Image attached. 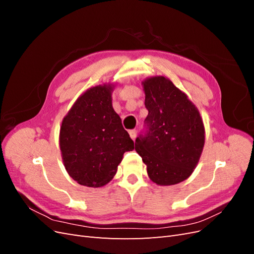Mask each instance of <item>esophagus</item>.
Masks as SVG:
<instances>
[{
    "instance_id": "34e87169",
    "label": "esophagus",
    "mask_w": 254,
    "mask_h": 254,
    "mask_svg": "<svg viewBox=\"0 0 254 254\" xmlns=\"http://www.w3.org/2000/svg\"><path fill=\"white\" fill-rule=\"evenodd\" d=\"M129 135H130V137H131V139L134 141L135 137H136V130H134V129L129 130Z\"/></svg>"
}]
</instances>
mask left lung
Wrapping results in <instances>:
<instances>
[{"mask_svg": "<svg viewBox=\"0 0 254 254\" xmlns=\"http://www.w3.org/2000/svg\"><path fill=\"white\" fill-rule=\"evenodd\" d=\"M147 133L136 137L135 150L149 179L174 186L194 172L204 146V125L197 107L164 76L142 81Z\"/></svg>", "mask_w": 254, "mask_h": 254, "instance_id": "obj_1", "label": "left lung"}]
</instances>
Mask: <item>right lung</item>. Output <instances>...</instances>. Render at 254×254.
Here are the masks:
<instances>
[{
	"label": "right lung",
	"instance_id": "1",
	"mask_svg": "<svg viewBox=\"0 0 254 254\" xmlns=\"http://www.w3.org/2000/svg\"><path fill=\"white\" fill-rule=\"evenodd\" d=\"M114 87L108 82L88 89L61 123L64 165L70 177L84 187L106 186L117 174L124 153L134 148L112 107Z\"/></svg>",
	"mask_w": 254,
	"mask_h": 254
}]
</instances>
